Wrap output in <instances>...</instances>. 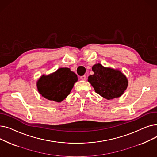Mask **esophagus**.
Instances as JSON below:
<instances>
[{
	"instance_id": "1",
	"label": "esophagus",
	"mask_w": 157,
	"mask_h": 157,
	"mask_svg": "<svg viewBox=\"0 0 157 157\" xmlns=\"http://www.w3.org/2000/svg\"><path fill=\"white\" fill-rule=\"evenodd\" d=\"M80 79H82V80H86V76L85 75H83V76H80Z\"/></svg>"
}]
</instances>
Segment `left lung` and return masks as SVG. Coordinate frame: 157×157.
I'll list each match as a JSON object with an SVG mask.
<instances>
[{
	"label": "left lung",
	"mask_w": 157,
	"mask_h": 157,
	"mask_svg": "<svg viewBox=\"0 0 157 157\" xmlns=\"http://www.w3.org/2000/svg\"><path fill=\"white\" fill-rule=\"evenodd\" d=\"M93 75L88 76V82L95 91L108 100L120 97L128 85L127 78L121 72L106 68L97 63L92 67Z\"/></svg>",
	"instance_id": "8db88e82"
}]
</instances>
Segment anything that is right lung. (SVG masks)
<instances>
[{"mask_svg": "<svg viewBox=\"0 0 157 157\" xmlns=\"http://www.w3.org/2000/svg\"><path fill=\"white\" fill-rule=\"evenodd\" d=\"M78 80L76 74L69 68H60L38 80V91L47 99L60 102L67 97Z\"/></svg>", "mask_w": 157, "mask_h": 157, "instance_id": "1", "label": "right lung"}]
</instances>
